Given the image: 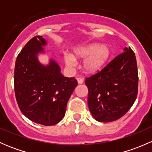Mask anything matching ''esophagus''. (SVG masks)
Here are the masks:
<instances>
[{
	"instance_id": "obj_1",
	"label": "esophagus",
	"mask_w": 152,
	"mask_h": 152,
	"mask_svg": "<svg viewBox=\"0 0 152 152\" xmlns=\"http://www.w3.org/2000/svg\"><path fill=\"white\" fill-rule=\"evenodd\" d=\"M77 82H78V84H79V85H82V84H83L84 80L82 78L79 77V78H77Z\"/></svg>"
}]
</instances>
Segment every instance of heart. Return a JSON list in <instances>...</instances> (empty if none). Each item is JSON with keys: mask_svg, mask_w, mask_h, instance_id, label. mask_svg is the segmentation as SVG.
Wrapping results in <instances>:
<instances>
[{"mask_svg": "<svg viewBox=\"0 0 152 152\" xmlns=\"http://www.w3.org/2000/svg\"><path fill=\"white\" fill-rule=\"evenodd\" d=\"M111 56V50L106 45H100L93 43L74 48L71 54L64 56V61L67 66L73 67L76 59H85L83 69L87 73L94 74L101 71L108 62Z\"/></svg>", "mask_w": 152, "mask_h": 152, "instance_id": "1", "label": "heart"}]
</instances>
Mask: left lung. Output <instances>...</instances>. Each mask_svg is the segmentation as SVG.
<instances>
[{
  "label": "left lung",
  "mask_w": 152,
  "mask_h": 152,
  "mask_svg": "<svg viewBox=\"0 0 152 152\" xmlns=\"http://www.w3.org/2000/svg\"><path fill=\"white\" fill-rule=\"evenodd\" d=\"M124 50L101 71L86 78L89 109L99 122L121 118L137 98L138 72L135 55L130 47Z\"/></svg>",
  "instance_id": "left-lung-1"
}]
</instances>
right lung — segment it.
I'll return each instance as SVG.
<instances>
[{
	"label": "right lung",
	"instance_id": "1",
	"mask_svg": "<svg viewBox=\"0 0 152 152\" xmlns=\"http://www.w3.org/2000/svg\"><path fill=\"white\" fill-rule=\"evenodd\" d=\"M47 44L42 36L34 37L18 54L15 62V93L23 114L29 120L53 126L64 118L67 103L78 85L75 78L65 77L53 59L48 65L37 54Z\"/></svg>",
	"mask_w": 152,
	"mask_h": 152
}]
</instances>
